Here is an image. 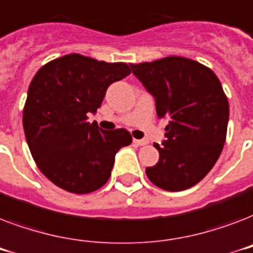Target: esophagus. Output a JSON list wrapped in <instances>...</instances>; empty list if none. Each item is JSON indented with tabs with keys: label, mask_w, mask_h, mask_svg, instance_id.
Returning <instances> with one entry per match:
<instances>
[{
	"label": "esophagus",
	"mask_w": 253,
	"mask_h": 253,
	"mask_svg": "<svg viewBox=\"0 0 253 253\" xmlns=\"http://www.w3.org/2000/svg\"><path fill=\"white\" fill-rule=\"evenodd\" d=\"M134 143L136 146H146L148 142H147L146 139H134Z\"/></svg>",
	"instance_id": "1"
}]
</instances>
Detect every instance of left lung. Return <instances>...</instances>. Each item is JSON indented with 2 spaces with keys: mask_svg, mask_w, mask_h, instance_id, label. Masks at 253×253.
I'll return each instance as SVG.
<instances>
[{
  "mask_svg": "<svg viewBox=\"0 0 253 253\" xmlns=\"http://www.w3.org/2000/svg\"><path fill=\"white\" fill-rule=\"evenodd\" d=\"M134 76L155 98L159 118L168 119L159 162L147 177L168 192L198 184L219 158L227 132L228 107L220 81L208 67L169 56L131 64Z\"/></svg>",
  "mask_w": 253,
  "mask_h": 253,
  "instance_id": "8db88e82",
  "label": "left lung"
}]
</instances>
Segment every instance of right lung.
Returning <instances> with one entry per match:
<instances>
[{
    "mask_svg": "<svg viewBox=\"0 0 253 253\" xmlns=\"http://www.w3.org/2000/svg\"><path fill=\"white\" fill-rule=\"evenodd\" d=\"M130 72L125 63L71 53L47 63L34 76L23 130L38 168L59 188L85 194L110 178L115 154L132 138L125 128L105 131L86 119L101 106L107 87Z\"/></svg>",
    "mask_w": 253,
    "mask_h": 253,
    "instance_id": "right-lung-1",
    "label": "right lung"
}]
</instances>
